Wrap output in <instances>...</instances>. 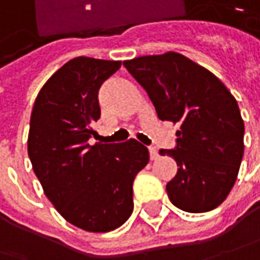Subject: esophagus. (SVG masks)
Instances as JSON below:
<instances>
[{
	"label": "esophagus",
	"instance_id": "34e87169",
	"mask_svg": "<svg viewBox=\"0 0 260 260\" xmlns=\"http://www.w3.org/2000/svg\"><path fill=\"white\" fill-rule=\"evenodd\" d=\"M148 151H150V159L151 160H157L159 159V153L154 147H148Z\"/></svg>",
	"mask_w": 260,
	"mask_h": 260
}]
</instances>
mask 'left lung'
I'll return each instance as SVG.
<instances>
[{
  "instance_id": "obj_1",
  "label": "left lung",
  "mask_w": 260,
  "mask_h": 260,
  "mask_svg": "<svg viewBox=\"0 0 260 260\" xmlns=\"http://www.w3.org/2000/svg\"><path fill=\"white\" fill-rule=\"evenodd\" d=\"M123 66L147 91L160 120L179 123L169 200L190 213L218 207L234 187L244 153V122L236 99L203 66L179 53L143 55Z\"/></svg>"
}]
</instances>
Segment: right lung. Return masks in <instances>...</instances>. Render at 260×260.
I'll use <instances>...</instances> for the list:
<instances>
[{
    "label": "right lung",
    "mask_w": 260,
    "mask_h": 260,
    "mask_svg": "<svg viewBox=\"0 0 260 260\" xmlns=\"http://www.w3.org/2000/svg\"><path fill=\"white\" fill-rule=\"evenodd\" d=\"M120 61L76 57L41 88L27 137V154L45 196L72 225L109 233L128 221L132 184L148 163V150L131 138L92 145L100 137L99 89Z\"/></svg>",
    "instance_id": "add662e5"
}]
</instances>
